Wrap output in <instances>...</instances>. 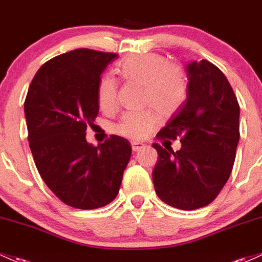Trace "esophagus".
Masks as SVG:
<instances>
[{"label":"esophagus","instance_id":"esophagus-1","mask_svg":"<svg viewBox=\"0 0 262 262\" xmlns=\"http://www.w3.org/2000/svg\"><path fill=\"white\" fill-rule=\"evenodd\" d=\"M143 148H144V144H142V143H132V149H133V151H138Z\"/></svg>","mask_w":262,"mask_h":262}]
</instances>
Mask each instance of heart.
I'll list each match as a JSON object with an SVG mask.
<instances>
[{"label": "heart", "instance_id": "1", "mask_svg": "<svg viewBox=\"0 0 262 262\" xmlns=\"http://www.w3.org/2000/svg\"><path fill=\"white\" fill-rule=\"evenodd\" d=\"M120 76L125 80L144 85L143 103L157 109L164 117L174 114L183 105L186 98L188 84L182 68L169 62L159 53H143L126 58L120 63ZM98 104L102 111L116 108L118 100V83L109 74L99 80ZM158 124L155 112L148 111L125 113L116 125L117 133L133 140L145 138Z\"/></svg>", "mask_w": 262, "mask_h": 262}]
</instances>
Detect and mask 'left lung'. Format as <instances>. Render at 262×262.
I'll return each instance as SVG.
<instances>
[{
    "label": "left lung",
    "instance_id": "1",
    "mask_svg": "<svg viewBox=\"0 0 262 262\" xmlns=\"http://www.w3.org/2000/svg\"><path fill=\"white\" fill-rule=\"evenodd\" d=\"M186 100L158 138H180L174 151L157 143L155 192L182 210L209 205L224 188L234 166L240 138V107L225 74L206 59L186 64Z\"/></svg>",
    "mask_w": 262,
    "mask_h": 262
}]
</instances>
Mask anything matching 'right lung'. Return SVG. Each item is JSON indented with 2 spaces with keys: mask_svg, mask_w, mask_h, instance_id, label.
I'll list each match as a JSON object with an SVG mask.
<instances>
[{
  "mask_svg": "<svg viewBox=\"0 0 262 262\" xmlns=\"http://www.w3.org/2000/svg\"><path fill=\"white\" fill-rule=\"evenodd\" d=\"M116 53L78 48L37 71L25 100L28 142L43 182L67 205L83 210L116 199L132 146L112 136L94 146L87 126L98 116L97 91Z\"/></svg>",
  "mask_w": 262,
  "mask_h": 262,
  "instance_id": "add662e5",
  "label": "right lung"
}]
</instances>
